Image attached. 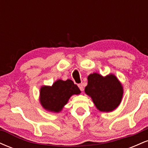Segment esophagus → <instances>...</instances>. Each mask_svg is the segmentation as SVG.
Instances as JSON below:
<instances>
[{
	"instance_id": "1",
	"label": "esophagus",
	"mask_w": 148,
	"mask_h": 148,
	"mask_svg": "<svg viewBox=\"0 0 148 148\" xmlns=\"http://www.w3.org/2000/svg\"><path fill=\"white\" fill-rule=\"evenodd\" d=\"M78 86H79V89L81 90V91L84 90V87H83V85L82 84H79V85H78Z\"/></svg>"
}]
</instances>
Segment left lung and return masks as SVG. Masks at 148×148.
Segmentation results:
<instances>
[{
	"mask_svg": "<svg viewBox=\"0 0 148 148\" xmlns=\"http://www.w3.org/2000/svg\"><path fill=\"white\" fill-rule=\"evenodd\" d=\"M85 92L90 97L99 111L111 112L121 103L124 90L123 85L113 74L103 76L95 72L88 76Z\"/></svg>",
	"mask_w": 148,
	"mask_h": 148,
	"instance_id": "1",
	"label": "left lung"
}]
</instances>
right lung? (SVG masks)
I'll use <instances>...</instances> for the list:
<instances>
[{
    "instance_id": "right-lung-1",
    "label": "right lung",
    "mask_w": 148,
    "mask_h": 148,
    "mask_svg": "<svg viewBox=\"0 0 148 148\" xmlns=\"http://www.w3.org/2000/svg\"><path fill=\"white\" fill-rule=\"evenodd\" d=\"M81 90L70 79H58L52 86H42L40 91V102L47 111L59 113L74 95H79Z\"/></svg>"
}]
</instances>
